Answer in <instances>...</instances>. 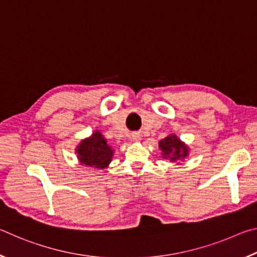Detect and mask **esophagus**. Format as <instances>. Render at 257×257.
Wrapping results in <instances>:
<instances>
[{"label":"esophagus","mask_w":257,"mask_h":257,"mask_svg":"<svg viewBox=\"0 0 257 257\" xmlns=\"http://www.w3.org/2000/svg\"><path fill=\"white\" fill-rule=\"evenodd\" d=\"M130 138H132V141H134V142H138V141H141L142 135L138 132H134L132 135H130Z\"/></svg>","instance_id":"esophagus-1"}]
</instances>
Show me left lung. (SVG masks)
Here are the masks:
<instances>
[{"label":"left lung","instance_id":"1","mask_svg":"<svg viewBox=\"0 0 257 257\" xmlns=\"http://www.w3.org/2000/svg\"><path fill=\"white\" fill-rule=\"evenodd\" d=\"M159 147L162 151L163 159H169L171 162H177L188 155V147L173 134L162 139L159 143Z\"/></svg>","mask_w":257,"mask_h":257}]
</instances>
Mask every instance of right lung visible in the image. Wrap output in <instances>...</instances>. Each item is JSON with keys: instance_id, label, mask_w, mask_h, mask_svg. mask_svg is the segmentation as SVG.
Instances as JSON below:
<instances>
[{"instance_id": "obj_1", "label": "right lung", "mask_w": 257, "mask_h": 257, "mask_svg": "<svg viewBox=\"0 0 257 257\" xmlns=\"http://www.w3.org/2000/svg\"><path fill=\"white\" fill-rule=\"evenodd\" d=\"M76 153L81 164L95 169H104L110 164L114 152L102 134L96 130L92 136L81 141L77 146Z\"/></svg>"}]
</instances>
